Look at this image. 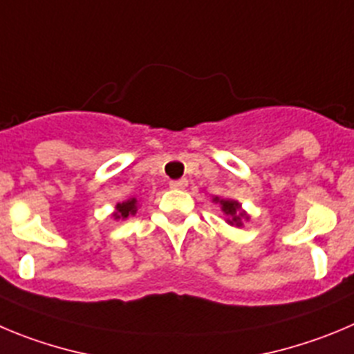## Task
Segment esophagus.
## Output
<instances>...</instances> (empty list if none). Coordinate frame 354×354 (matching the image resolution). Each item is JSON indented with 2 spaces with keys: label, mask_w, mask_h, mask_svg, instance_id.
Wrapping results in <instances>:
<instances>
[{
  "label": "esophagus",
  "mask_w": 354,
  "mask_h": 354,
  "mask_svg": "<svg viewBox=\"0 0 354 354\" xmlns=\"http://www.w3.org/2000/svg\"><path fill=\"white\" fill-rule=\"evenodd\" d=\"M187 186V180L186 179H179V180H171L170 187L171 189H184Z\"/></svg>",
  "instance_id": "34e87169"
}]
</instances>
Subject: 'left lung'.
Segmentation results:
<instances>
[{"label":"left lung","instance_id":"8db88e82","mask_svg":"<svg viewBox=\"0 0 354 354\" xmlns=\"http://www.w3.org/2000/svg\"><path fill=\"white\" fill-rule=\"evenodd\" d=\"M214 202L221 205V210L226 214V216H228V219H226V221H228L232 226L233 225L242 226V219H249L248 214L241 209V203L235 202V200H225V198H219V196H216V198H214Z\"/></svg>","mask_w":354,"mask_h":354}]
</instances>
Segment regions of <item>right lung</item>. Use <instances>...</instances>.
<instances>
[{
	"mask_svg": "<svg viewBox=\"0 0 354 354\" xmlns=\"http://www.w3.org/2000/svg\"><path fill=\"white\" fill-rule=\"evenodd\" d=\"M137 214V198H129L126 202L115 205V212L112 214L113 219H126L128 216Z\"/></svg>",
	"mask_w": 354,
	"mask_h": 354,
	"instance_id": "add662e5",
	"label": "right lung"
}]
</instances>
